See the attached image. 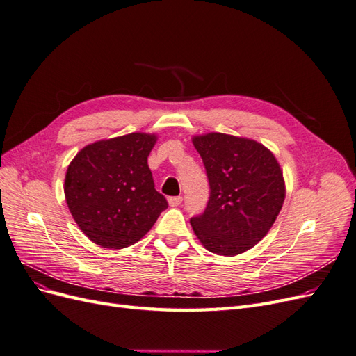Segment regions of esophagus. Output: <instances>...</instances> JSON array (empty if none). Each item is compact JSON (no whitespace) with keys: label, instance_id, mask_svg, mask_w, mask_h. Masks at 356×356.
<instances>
[{"label":"esophagus","instance_id":"34e87169","mask_svg":"<svg viewBox=\"0 0 356 356\" xmlns=\"http://www.w3.org/2000/svg\"><path fill=\"white\" fill-rule=\"evenodd\" d=\"M170 207H178V204L182 203V196H172L168 199Z\"/></svg>","mask_w":356,"mask_h":356}]
</instances>
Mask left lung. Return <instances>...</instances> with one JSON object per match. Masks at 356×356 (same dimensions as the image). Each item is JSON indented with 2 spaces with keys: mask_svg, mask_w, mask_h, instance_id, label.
<instances>
[{
  "mask_svg": "<svg viewBox=\"0 0 356 356\" xmlns=\"http://www.w3.org/2000/svg\"><path fill=\"white\" fill-rule=\"evenodd\" d=\"M207 169L209 200L190 222L208 251L238 255L260 242L285 199L281 166L251 139L224 134L193 138Z\"/></svg>",
  "mask_w": 356,
  "mask_h": 356,
  "instance_id": "obj_1",
  "label": "left lung"
}]
</instances>
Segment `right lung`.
Returning a JSON list of instances; mask_svg holds the SVG:
<instances>
[{
    "mask_svg": "<svg viewBox=\"0 0 356 356\" xmlns=\"http://www.w3.org/2000/svg\"><path fill=\"white\" fill-rule=\"evenodd\" d=\"M154 143V135L129 134L84 147L71 161L63 187L68 208L96 245L136 243L168 208L147 163Z\"/></svg>",
    "mask_w": 356,
    "mask_h": 356,
    "instance_id": "add662e5",
    "label": "right lung"
}]
</instances>
